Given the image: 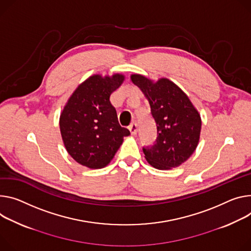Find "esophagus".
Wrapping results in <instances>:
<instances>
[{"label": "esophagus", "instance_id": "34e87169", "mask_svg": "<svg viewBox=\"0 0 251 251\" xmlns=\"http://www.w3.org/2000/svg\"><path fill=\"white\" fill-rule=\"evenodd\" d=\"M128 129L130 130V133H131L132 135H135L136 133H137V131H138V126H137V124H136L135 122H133V123H131V124L129 125Z\"/></svg>", "mask_w": 251, "mask_h": 251}]
</instances>
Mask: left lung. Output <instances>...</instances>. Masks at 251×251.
Returning a JSON list of instances; mask_svg holds the SVG:
<instances>
[{
    "mask_svg": "<svg viewBox=\"0 0 251 251\" xmlns=\"http://www.w3.org/2000/svg\"><path fill=\"white\" fill-rule=\"evenodd\" d=\"M131 80L147 98L156 123L154 144L143 147L147 162L159 170L178 167L198 145L201 130L198 111L183 91L166 78L154 83L142 75L134 74Z\"/></svg>",
    "mask_w": 251,
    "mask_h": 251,
    "instance_id": "obj_1",
    "label": "left lung"
}]
</instances>
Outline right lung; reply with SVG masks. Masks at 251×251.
<instances>
[{"label": "right lung", "mask_w": 251, "mask_h": 251, "mask_svg": "<svg viewBox=\"0 0 251 251\" xmlns=\"http://www.w3.org/2000/svg\"><path fill=\"white\" fill-rule=\"evenodd\" d=\"M121 74L112 77L93 75L84 81L68 100L60 116L64 145L79 164L91 169L110 163L130 134L118 122L110 95L124 81Z\"/></svg>", "instance_id": "add662e5"}]
</instances>
